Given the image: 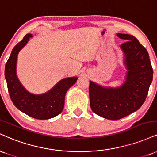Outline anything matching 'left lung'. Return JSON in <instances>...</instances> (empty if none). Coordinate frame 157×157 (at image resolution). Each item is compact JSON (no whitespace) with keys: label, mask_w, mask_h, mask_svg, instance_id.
I'll list each match as a JSON object with an SVG mask.
<instances>
[{"label":"left lung","mask_w":157,"mask_h":157,"mask_svg":"<svg viewBox=\"0 0 157 157\" xmlns=\"http://www.w3.org/2000/svg\"><path fill=\"white\" fill-rule=\"evenodd\" d=\"M126 40L120 47L125 54L128 69L125 82L117 89L103 88L90 81L91 110L108 120L125 117L141 107L153 80V68L146 48L133 35L117 34Z\"/></svg>","instance_id":"1"}]
</instances>
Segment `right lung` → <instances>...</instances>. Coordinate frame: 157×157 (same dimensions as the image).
Wrapping results in <instances>:
<instances>
[{
  "label": "right lung",
  "instance_id": "right-lung-1",
  "mask_svg": "<svg viewBox=\"0 0 157 157\" xmlns=\"http://www.w3.org/2000/svg\"><path fill=\"white\" fill-rule=\"evenodd\" d=\"M32 37L31 34L26 35L13 48L5 66V78L11 100L20 111L33 118L48 120L62 112L66 91L76 82L77 77L63 79L44 94H32L25 90L16 76V63L20 50Z\"/></svg>",
  "mask_w": 157,
  "mask_h": 157
}]
</instances>
